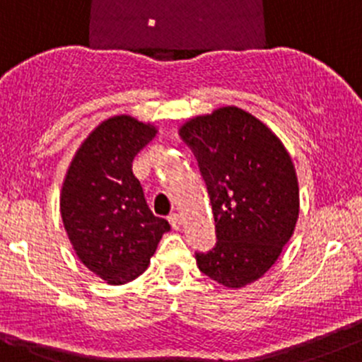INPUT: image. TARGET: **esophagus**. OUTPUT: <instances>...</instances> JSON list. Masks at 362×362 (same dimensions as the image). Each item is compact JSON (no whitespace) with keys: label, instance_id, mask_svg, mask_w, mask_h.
Returning <instances> with one entry per match:
<instances>
[{"label":"esophagus","instance_id":"obj_1","mask_svg":"<svg viewBox=\"0 0 362 362\" xmlns=\"http://www.w3.org/2000/svg\"><path fill=\"white\" fill-rule=\"evenodd\" d=\"M169 223L174 230H180L181 228V216L177 214V212H173V214L169 216Z\"/></svg>","mask_w":362,"mask_h":362}]
</instances>
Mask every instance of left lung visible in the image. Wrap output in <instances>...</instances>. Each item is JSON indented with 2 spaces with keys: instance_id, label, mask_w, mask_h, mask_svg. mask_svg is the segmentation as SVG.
Wrapping results in <instances>:
<instances>
[{
  "instance_id": "left-lung-1",
  "label": "left lung",
  "mask_w": 362,
  "mask_h": 362,
  "mask_svg": "<svg viewBox=\"0 0 362 362\" xmlns=\"http://www.w3.org/2000/svg\"><path fill=\"white\" fill-rule=\"evenodd\" d=\"M180 136L199 160L218 235L214 249L197 252V264L225 288H245L270 270L296 228L291 156L274 130L237 106L189 118Z\"/></svg>"
}]
</instances>
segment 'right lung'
<instances>
[{"label": "right lung", "instance_id": "right-lung-1", "mask_svg": "<svg viewBox=\"0 0 362 362\" xmlns=\"http://www.w3.org/2000/svg\"><path fill=\"white\" fill-rule=\"evenodd\" d=\"M156 127L117 115L87 136L61 189V216L78 259L107 284H127L150 264L170 225L148 207L132 173L136 155Z\"/></svg>", "mask_w": 362, "mask_h": 362}]
</instances>
